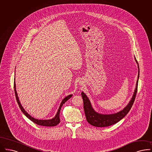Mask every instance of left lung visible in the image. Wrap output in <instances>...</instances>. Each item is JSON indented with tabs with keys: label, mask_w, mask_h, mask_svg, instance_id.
<instances>
[{
	"label": "left lung",
	"mask_w": 152,
	"mask_h": 152,
	"mask_svg": "<svg viewBox=\"0 0 152 152\" xmlns=\"http://www.w3.org/2000/svg\"><path fill=\"white\" fill-rule=\"evenodd\" d=\"M135 59L136 62L137 64L138 69H139L138 77H137V80L136 84V88H135L133 96L129 101V103L123 110L119 111V112L116 113L114 114H102L96 112L92 107L90 100L88 99L87 96L83 92H82L81 95L83 100V107H84L85 115L87 122L90 124L95 127H104L109 126L117 123L122 119H123L127 115V114L129 112L135 101V97L136 95V93L137 91L138 79L139 78V66L135 57Z\"/></svg>",
	"instance_id": "obj_1"
}]
</instances>
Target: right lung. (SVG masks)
Segmentation results:
<instances>
[{
	"label": "right lung",
	"mask_w": 152,
	"mask_h": 152,
	"mask_svg": "<svg viewBox=\"0 0 152 152\" xmlns=\"http://www.w3.org/2000/svg\"><path fill=\"white\" fill-rule=\"evenodd\" d=\"M14 88H15V95H16V98L17 100V103L19 105V107L20 108V109L21 110L22 112L25 114V115H26L28 118L31 120L32 122H33L35 124H37L39 126H46V127H52V126H55L57 125L58 124L60 123V112L61 109L63 104L66 102L68 101V100L72 97V96L73 95H69L67 96L66 97H65L63 100H62V102L60 104V105L59 107V108L58 109V111L57 112L56 114L55 115V117L52 119H47V120H41V119H35V118L32 117L31 115H30L28 113L26 112L25 109L23 108V106L21 105L20 100L18 99V97L17 96V91L16 90V84H15V81L14 82Z\"/></svg>",
	"instance_id": "add662e5"
}]
</instances>
